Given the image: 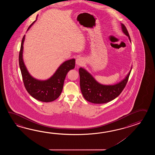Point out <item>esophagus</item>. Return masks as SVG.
I'll return each instance as SVG.
<instances>
[{"label":"esophagus","mask_w":155,"mask_h":155,"mask_svg":"<svg viewBox=\"0 0 155 155\" xmlns=\"http://www.w3.org/2000/svg\"><path fill=\"white\" fill-rule=\"evenodd\" d=\"M84 60L82 58L79 57L76 59V65H81L82 64L84 63Z\"/></svg>","instance_id":"esophagus-1"}]
</instances>
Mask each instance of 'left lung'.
I'll use <instances>...</instances> for the list:
<instances>
[{"mask_svg": "<svg viewBox=\"0 0 155 155\" xmlns=\"http://www.w3.org/2000/svg\"><path fill=\"white\" fill-rule=\"evenodd\" d=\"M121 24L123 33L131 39L125 26ZM121 81L114 85H104L96 80L92 75L86 70L80 68V85L82 95L86 100L94 104H105L116 98L125 88L132 69Z\"/></svg>", "mask_w": 155, "mask_h": 155, "instance_id": "1", "label": "left lung"}]
</instances>
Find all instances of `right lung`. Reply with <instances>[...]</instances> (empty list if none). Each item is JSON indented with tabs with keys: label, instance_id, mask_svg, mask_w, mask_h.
Returning <instances> with one entry per match:
<instances>
[{
	"label": "right lung",
	"instance_id": "obj_1",
	"mask_svg": "<svg viewBox=\"0 0 155 155\" xmlns=\"http://www.w3.org/2000/svg\"><path fill=\"white\" fill-rule=\"evenodd\" d=\"M37 19V18H36ZM36 20L31 24L27 31L33 25ZM23 36L21 41L19 55V63L22 75L24 84L27 91L34 99L42 102H51L58 99L63 89L64 82L66 74L75 65V59L68 60L62 63L52 76L45 80H40L33 78L26 69L24 62L23 44L25 40Z\"/></svg>",
	"mask_w": 155,
	"mask_h": 155
}]
</instances>
